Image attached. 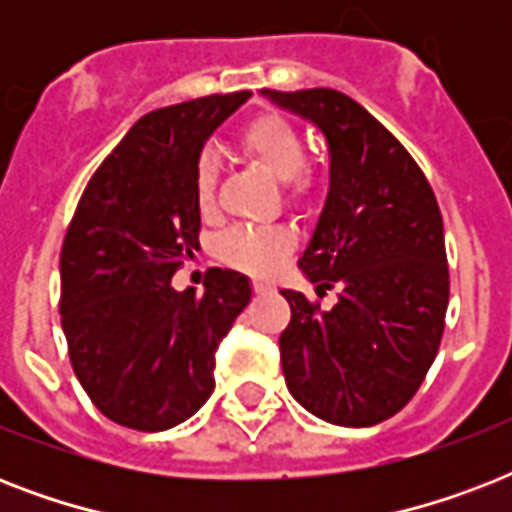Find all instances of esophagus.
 Listing matches in <instances>:
<instances>
[{"label":"esophagus","mask_w":512,"mask_h":512,"mask_svg":"<svg viewBox=\"0 0 512 512\" xmlns=\"http://www.w3.org/2000/svg\"><path fill=\"white\" fill-rule=\"evenodd\" d=\"M252 287H255V292H257V295H263V292H268V289H271V284H268V281H260V279H255V284H252Z\"/></svg>","instance_id":"obj_1"}]
</instances>
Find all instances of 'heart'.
Segmentation results:
<instances>
[{"label":"heart","instance_id":"obj_1","mask_svg":"<svg viewBox=\"0 0 512 512\" xmlns=\"http://www.w3.org/2000/svg\"><path fill=\"white\" fill-rule=\"evenodd\" d=\"M241 151L273 175L281 183L300 188V172L305 167L303 135L281 116H260L241 132ZM217 185L215 156L204 154L193 172V193L201 212L212 209ZM289 249V236L276 228H236L220 244L225 263L252 273H271L284 252Z\"/></svg>","mask_w":512,"mask_h":512}]
</instances>
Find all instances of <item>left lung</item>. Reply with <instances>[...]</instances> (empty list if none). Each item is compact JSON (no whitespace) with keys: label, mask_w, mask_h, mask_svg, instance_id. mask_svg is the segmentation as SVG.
Wrapping results in <instances>:
<instances>
[{"label":"left lung","mask_w":512,"mask_h":512,"mask_svg":"<svg viewBox=\"0 0 512 512\" xmlns=\"http://www.w3.org/2000/svg\"><path fill=\"white\" fill-rule=\"evenodd\" d=\"M329 146V188L297 268L332 308L281 289V369L300 406L342 428L401 412L425 380L449 305L444 220L406 148L337 90H260Z\"/></svg>","instance_id":"left-lung-1"}]
</instances>
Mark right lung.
Masks as SVG:
<instances>
[{"instance_id":"1","label":"right lung","mask_w":512,"mask_h":512,"mask_svg":"<svg viewBox=\"0 0 512 512\" xmlns=\"http://www.w3.org/2000/svg\"><path fill=\"white\" fill-rule=\"evenodd\" d=\"M252 92L209 95L132 124L84 188L60 249V324L92 404L124 428H175L215 390V350L252 281L212 268L204 295L172 276L199 249L193 172Z\"/></svg>"}]
</instances>
